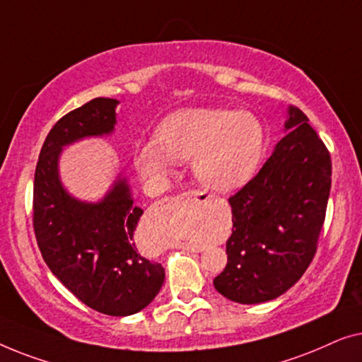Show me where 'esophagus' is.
<instances>
[{
    "label": "esophagus",
    "instance_id": "esophagus-1",
    "mask_svg": "<svg viewBox=\"0 0 362 362\" xmlns=\"http://www.w3.org/2000/svg\"><path fill=\"white\" fill-rule=\"evenodd\" d=\"M170 203H174V205H179V206H187V205H193V203H197V205L202 206H206L208 203H210V197L203 195L202 192H185V193H180V195H177L174 198H170L169 200ZM185 251L188 252H198V249L195 247H183Z\"/></svg>",
    "mask_w": 362,
    "mask_h": 362
}]
</instances>
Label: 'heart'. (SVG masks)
<instances>
[{"instance_id":"1","label":"heart","mask_w":362,"mask_h":362,"mask_svg":"<svg viewBox=\"0 0 362 362\" xmlns=\"http://www.w3.org/2000/svg\"><path fill=\"white\" fill-rule=\"evenodd\" d=\"M266 128L252 113L226 108L177 110L157 126L156 137L134 146V167L147 187L159 190L177 165L192 157L195 179L208 190L233 193L247 185L266 152ZM174 241L185 236L174 234Z\"/></svg>"}]
</instances>
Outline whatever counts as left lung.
<instances>
[{"mask_svg":"<svg viewBox=\"0 0 362 362\" xmlns=\"http://www.w3.org/2000/svg\"><path fill=\"white\" fill-rule=\"evenodd\" d=\"M284 136L256 177L230 197L228 264L213 285L238 303L287 292L317 252L325 223L332 159L308 118L290 106Z\"/></svg>","mask_w":362,"mask_h":362,"instance_id":"8db88e82","label":"left lung"}]
</instances>
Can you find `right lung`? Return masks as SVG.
<instances>
[{
  "label": "right lung",
  "instance_id": "add662e5",
  "mask_svg": "<svg viewBox=\"0 0 362 362\" xmlns=\"http://www.w3.org/2000/svg\"><path fill=\"white\" fill-rule=\"evenodd\" d=\"M113 98H95L60 118L45 137L34 175V233L45 264L86 307L111 317L146 308L164 284L159 262L142 257L134 231L142 208L134 206L128 180L118 175L100 202H81L60 182L65 146L110 136L116 124Z\"/></svg>",
  "mask_w": 362,
  "mask_h": 362
}]
</instances>
